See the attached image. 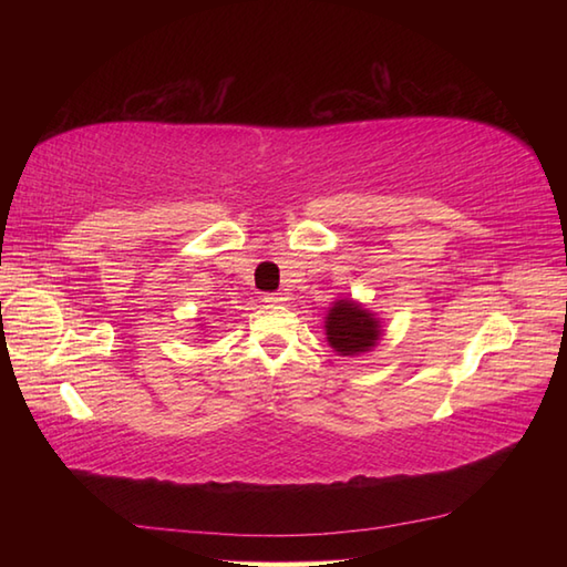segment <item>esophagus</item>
I'll use <instances>...</instances> for the list:
<instances>
[{
    "label": "esophagus",
    "mask_w": 567,
    "mask_h": 567,
    "mask_svg": "<svg viewBox=\"0 0 567 567\" xmlns=\"http://www.w3.org/2000/svg\"><path fill=\"white\" fill-rule=\"evenodd\" d=\"M262 299L268 305H280V302H285V295L282 292H270V295H265Z\"/></svg>",
    "instance_id": "34e87169"
}]
</instances>
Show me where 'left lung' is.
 I'll return each mask as SVG.
<instances>
[{"instance_id":"8db88e82","label":"left lung","mask_w":567,"mask_h":567,"mask_svg":"<svg viewBox=\"0 0 567 567\" xmlns=\"http://www.w3.org/2000/svg\"><path fill=\"white\" fill-rule=\"evenodd\" d=\"M380 319L353 299H339L327 315V339L339 355H360L380 341Z\"/></svg>"}]
</instances>
